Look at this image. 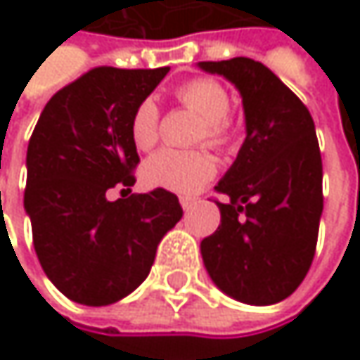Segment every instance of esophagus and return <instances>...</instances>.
Wrapping results in <instances>:
<instances>
[{
    "label": "esophagus",
    "mask_w": 360,
    "mask_h": 360,
    "mask_svg": "<svg viewBox=\"0 0 360 360\" xmlns=\"http://www.w3.org/2000/svg\"><path fill=\"white\" fill-rule=\"evenodd\" d=\"M181 206H183L185 212H189V210L195 206V200H193V198H181Z\"/></svg>",
    "instance_id": "esophagus-1"
}]
</instances>
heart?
I'll return each instance as SVG.
<instances>
[{"label":"heart","mask_w":360,"mask_h":360,"mask_svg":"<svg viewBox=\"0 0 360 360\" xmlns=\"http://www.w3.org/2000/svg\"><path fill=\"white\" fill-rule=\"evenodd\" d=\"M177 100L202 120V137L208 146L219 148L227 141L229 96L212 79H193L177 89ZM131 139L139 150H148L158 139V106L143 100L131 118ZM214 160L200 150H160L143 165V179L152 187L175 193H193L212 179Z\"/></svg>","instance_id":"obj_1"}]
</instances>
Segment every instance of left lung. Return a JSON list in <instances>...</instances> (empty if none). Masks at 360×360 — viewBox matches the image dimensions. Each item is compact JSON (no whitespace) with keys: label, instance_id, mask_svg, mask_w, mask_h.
Masks as SVG:
<instances>
[{"label":"left lung","instance_id":"1","mask_svg":"<svg viewBox=\"0 0 360 360\" xmlns=\"http://www.w3.org/2000/svg\"><path fill=\"white\" fill-rule=\"evenodd\" d=\"M242 96L246 139L217 183L227 195L219 229L200 244L214 285L238 302L266 307L307 277L323 212V165L307 106L260 62H198Z\"/></svg>","mask_w":360,"mask_h":360}]
</instances>
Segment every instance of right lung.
I'll list each match as a JSON object with an SVG mask.
<instances>
[{"label": "right lung", "mask_w": 360, "mask_h": 360, "mask_svg": "<svg viewBox=\"0 0 360 360\" xmlns=\"http://www.w3.org/2000/svg\"><path fill=\"white\" fill-rule=\"evenodd\" d=\"M167 72L94 68L60 89L37 120L25 210L47 279L72 302L106 307L129 296L183 217L177 195L162 187L108 200L116 183H135L131 118Z\"/></svg>", "instance_id": "add662e5"}]
</instances>
